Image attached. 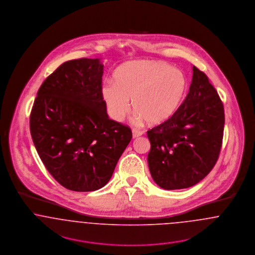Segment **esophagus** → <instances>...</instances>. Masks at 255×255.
I'll list each match as a JSON object with an SVG mask.
<instances>
[{"instance_id": "esophagus-1", "label": "esophagus", "mask_w": 255, "mask_h": 255, "mask_svg": "<svg viewBox=\"0 0 255 255\" xmlns=\"http://www.w3.org/2000/svg\"><path fill=\"white\" fill-rule=\"evenodd\" d=\"M132 133H133V138L138 137V136H140V135H142V134H143V132H142V131H138V130H136V129H133Z\"/></svg>"}]
</instances>
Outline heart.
I'll return each mask as SVG.
<instances>
[{
	"label": "heart",
	"instance_id": "b5f03b06",
	"mask_svg": "<svg viewBox=\"0 0 255 255\" xmlns=\"http://www.w3.org/2000/svg\"><path fill=\"white\" fill-rule=\"evenodd\" d=\"M186 90L187 79L181 70L159 61H133L115 72L114 83L102 87V97L116 122L127 115L132 100L137 121L159 125L175 115Z\"/></svg>",
	"mask_w": 255,
	"mask_h": 255
}]
</instances>
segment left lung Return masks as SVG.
Returning <instances> with one entry per match:
<instances>
[{"instance_id":"left-lung-1","label":"left lung","mask_w":255,"mask_h":255,"mask_svg":"<svg viewBox=\"0 0 255 255\" xmlns=\"http://www.w3.org/2000/svg\"><path fill=\"white\" fill-rule=\"evenodd\" d=\"M189 92L167 122L147 131L148 165L154 182L166 190L201 182L214 167L222 147L225 112L205 73L192 68Z\"/></svg>"}]
</instances>
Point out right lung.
I'll list each match as a JSON object with an SVG mask.
<instances>
[{"mask_svg":"<svg viewBox=\"0 0 255 255\" xmlns=\"http://www.w3.org/2000/svg\"><path fill=\"white\" fill-rule=\"evenodd\" d=\"M103 68L99 58L63 63L40 87L30 114L39 157L55 181L73 191L106 185L132 139L128 126L108 117Z\"/></svg>","mask_w":255,"mask_h":255,"instance_id":"right-lung-1","label":"right lung"}]
</instances>
